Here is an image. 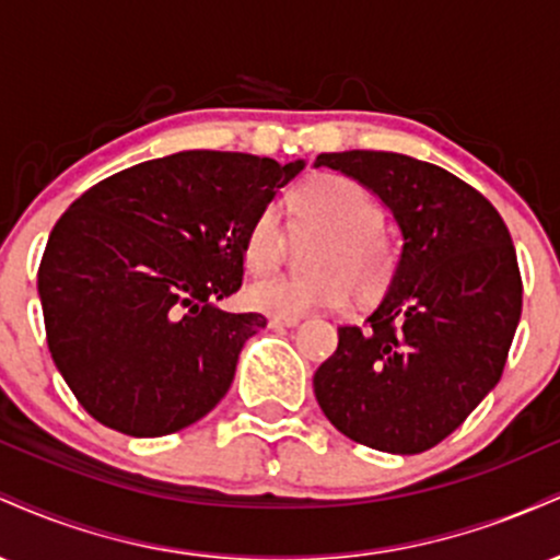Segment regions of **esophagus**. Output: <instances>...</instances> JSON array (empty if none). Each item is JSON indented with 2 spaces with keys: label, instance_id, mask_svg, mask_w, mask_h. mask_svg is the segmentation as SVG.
<instances>
[{
  "label": "esophagus",
  "instance_id": "obj_1",
  "mask_svg": "<svg viewBox=\"0 0 560 560\" xmlns=\"http://www.w3.org/2000/svg\"><path fill=\"white\" fill-rule=\"evenodd\" d=\"M298 324L300 318H268V326H271V329H294Z\"/></svg>",
  "mask_w": 560,
  "mask_h": 560
}]
</instances>
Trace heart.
<instances>
[{"instance_id": "obj_1", "label": "heart", "mask_w": 560, "mask_h": 560, "mask_svg": "<svg viewBox=\"0 0 560 560\" xmlns=\"http://www.w3.org/2000/svg\"><path fill=\"white\" fill-rule=\"evenodd\" d=\"M287 213L298 231H320L307 253V273H281L247 287V305L273 318H302L320 307L376 302L397 273L395 244L382 231L384 215L371 191L339 173L302 182L287 197ZM287 231L276 208L255 213L244 231V266L253 273L271 271L284 255Z\"/></svg>"}]
</instances>
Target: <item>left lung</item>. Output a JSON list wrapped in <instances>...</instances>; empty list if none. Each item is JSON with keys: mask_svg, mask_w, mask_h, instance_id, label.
<instances>
[{"mask_svg": "<svg viewBox=\"0 0 560 560\" xmlns=\"http://www.w3.org/2000/svg\"><path fill=\"white\" fill-rule=\"evenodd\" d=\"M382 199L402 236L365 326H342L318 365L320 410L350 440L416 455L453 434L500 382L522 318V273L498 210L458 176L397 152H324Z\"/></svg>", "mask_w": 560, "mask_h": 560, "instance_id": "left-lung-1", "label": "left lung"}]
</instances>
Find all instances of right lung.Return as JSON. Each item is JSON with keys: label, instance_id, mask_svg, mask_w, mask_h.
Listing matches in <instances>:
<instances>
[{"label": "right lung", "instance_id": "obj_1", "mask_svg": "<svg viewBox=\"0 0 560 560\" xmlns=\"http://www.w3.org/2000/svg\"><path fill=\"white\" fill-rule=\"evenodd\" d=\"M305 160L189 150L105 178L55 223L38 266L47 345L75 400L128 436L208 416L260 313H226L244 231Z\"/></svg>", "mask_w": 560, "mask_h": 560}]
</instances>
